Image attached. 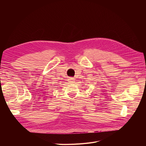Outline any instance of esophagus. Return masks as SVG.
<instances>
[{"label":"esophagus","mask_w":146,"mask_h":146,"mask_svg":"<svg viewBox=\"0 0 146 146\" xmlns=\"http://www.w3.org/2000/svg\"><path fill=\"white\" fill-rule=\"evenodd\" d=\"M74 81H75V80H74L73 78H69V79H68V82H70L72 83L75 82Z\"/></svg>","instance_id":"34e87169"}]
</instances>
